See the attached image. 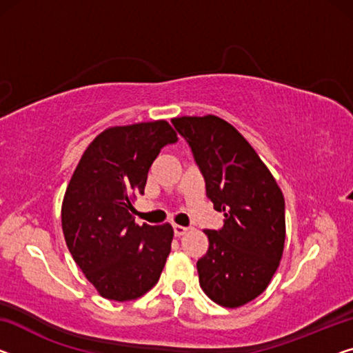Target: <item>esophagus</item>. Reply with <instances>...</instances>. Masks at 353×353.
<instances>
[{"instance_id":"obj_1","label":"esophagus","mask_w":353,"mask_h":353,"mask_svg":"<svg viewBox=\"0 0 353 353\" xmlns=\"http://www.w3.org/2000/svg\"><path fill=\"white\" fill-rule=\"evenodd\" d=\"M188 231V228L187 227H182V225H174V234L176 236H179V238H181V236H183Z\"/></svg>"}]
</instances>
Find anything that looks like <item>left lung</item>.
<instances>
[{
  "mask_svg": "<svg viewBox=\"0 0 353 353\" xmlns=\"http://www.w3.org/2000/svg\"><path fill=\"white\" fill-rule=\"evenodd\" d=\"M206 181L222 230H204L209 249L196 263L214 303L241 307L266 290L285 245V201L274 176L247 139L217 115L172 119Z\"/></svg>",
  "mask_w": 353,
  "mask_h": 353,
  "instance_id": "8db88e82",
  "label": "left lung"
}]
</instances>
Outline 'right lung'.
<instances>
[{
  "instance_id": "right-lung-1",
  "label": "right lung",
  "mask_w": 353,
  "mask_h": 353,
  "mask_svg": "<svg viewBox=\"0 0 353 353\" xmlns=\"http://www.w3.org/2000/svg\"><path fill=\"white\" fill-rule=\"evenodd\" d=\"M166 120L109 126L79 160L61 203L68 249L103 298L133 301L159 282L171 252L170 223L139 227L136 194L161 147L176 143Z\"/></svg>"
}]
</instances>
